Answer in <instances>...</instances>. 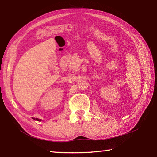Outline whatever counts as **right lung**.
<instances>
[{
    "label": "right lung",
    "mask_w": 157,
    "mask_h": 157,
    "mask_svg": "<svg viewBox=\"0 0 157 157\" xmlns=\"http://www.w3.org/2000/svg\"><path fill=\"white\" fill-rule=\"evenodd\" d=\"M32 119H34V120H37V121H41V119H38V118H34V117H32Z\"/></svg>",
    "instance_id": "right-lung-1"
}]
</instances>
